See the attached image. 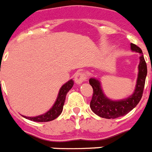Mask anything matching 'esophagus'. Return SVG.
<instances>
[{
  "label": "esophagus",
  "mask_w": 152,
  "mask_h": 152,
  "mask_svg": "<svg viewBox=\"0 0 152 152\" xmlns=\"http://www.w3.org/2000/svg\"><path fill=\"white\" fill-rule=\"evenodd\" d=\"M88 79V74L86 72H77L75 74V82L77 84H81Z\"/></svg>",
  "instance_id": "1"
}]
</instances>
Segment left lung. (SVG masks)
Wrapping results in <instances>:
<instances>
[{"label":"left lung","mask_w":152,"mask_h":152,"mask_svg":"<svg viewBox=\"0 0 152 152\" xmlns=\"http://www.w3.org/2000/svg\"><path fill=\"white\" fill-rule=\"evenodd\" d=\"M131 50L141 54L139 65V74L134 93L129 98L121 101H112L104 95L101 83L98 80L91 78L89 84L93 88V95L90 102V107L95 114L103 118L115 119L126 115L139 104L142 97L143 90L147 76V65L142 50L135 44L131 43Z\"/></svg>","instance_id":"8db88e82"}]
</instances>
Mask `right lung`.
<instances>
[{"label":"right lung","mask_w":152,"mask_h":152,"mask_svg":"<svg viewBox=\"0 0 152 152\" xmlns=\"http://www.w3.org/2000/svg\"><path fill=\"white\" fill-rule=\"evenodd\" d=\"M73 83H73V79H70L69 81L65 83L61 87L55 104L52 107V108L50 109L47 113L35 117H25V116H23V117H25L28 120H32V121H35V122H48V121H51V120L57 118L62 112L65 99H66V95L68 91L73 87Z\"/></svg>","instance_id":"1"}]
</instances>
